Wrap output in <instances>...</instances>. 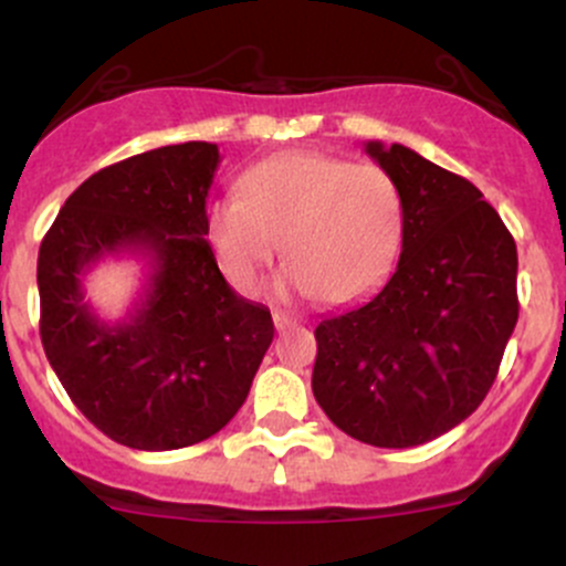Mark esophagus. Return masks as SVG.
I'll return each instance as SVG.
<instances>
[{"instance_id": "obj_1", "label": "esophagus", "mask_w": 566, "mask_h": 566, "mask_svg": "<svg viewBox=\"0 0 566 566\" xmlns=\"http://www.w3.org/2000/svg\"><path fill=\"white\" fill-rule=\"evenodd\" d=\"M301 319L295 317V314L290 312H282V308H273V325H276V331H287L293 328V325H298Z\"/></svg>"}]
</instances>
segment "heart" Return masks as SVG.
I'll return each instance as SVG.
<instances>
[{
	"mask_svg": "<svg viewBox=\"0 0 566 566\" xmlns=\"http://www.w3.org/2000/svg\"><path fill=\"white\" fill-rule=\"evenodd\" d=\"M241 200L208 208L206 233L224 276L258 290L282 243L284 265L317 303H353L379 287L403 243V198L379 165L328 154H276L241 176Z\"/></svg>",
	"mask_w": 566,
	"mask_h": 566,
	"instance_id": "1",
	"label": "heart"
}]
</instances>
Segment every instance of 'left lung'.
<instances>
[{
	"label": "left lung",
	"instance_id": "left-lung-1",
	"mask_svg": "<svg viewBox=\"0 0 566 566\" xmlns=\"http://www.w3.org/2000/svg\"><path fill=\"white\" fill-rule=\"evenodd\" d=\"M403 198L396 271L314 331L323 412L374 448L442 437L483 403L518 323V249L467 178L412 148L366 143Z\"/></svg>",
	"mask_w": 566,
	"mask_h": 566
}]
</instances>
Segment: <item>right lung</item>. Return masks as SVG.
Wrapping results in <instances>:
<instances>
[{"label": "right lung", "mask_w": 566, "mask_h": 566, "mask_svg": "<svg viewBox=\"0 0 566 566\" xmlns=\"http://www.w3.org/2000/svg\"><path fill=\"white\" fill-rule=\"evenodd\" d=\"M217 143H178L108 165L53 219L38 258L40 338L75 407L113 442L178 450L222 431L273 342L263 303L224 282L206 241ZM153 260L127 321L103 324L80 276L108 253Z\"/></svg>", "instance_id": "1"}]
</instances>
